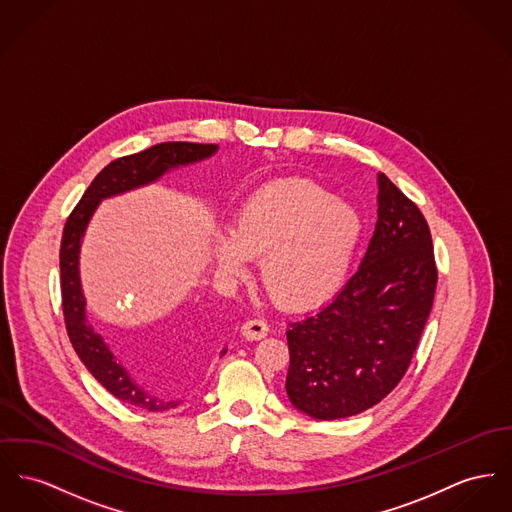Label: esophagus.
I'll return each instance as SVG.
<instances>
[{
    "instance_id": "esophagus-1",
    "label": "esophagus",
    "mask_w": 512,
    "mask_h": 512,
    "mask_svg": "<svg viewBox=\"0 0 512 512\" xmlns=\"http://www.w3.org/2000/svg\"><path fill=\"white\" fill-rule=\"evenodd\" d=\"M240 334L246 338V340H262L270 334V326L266 320L262 318H252V320H246L240 328Z\"/></svg>"
}]
</instances>
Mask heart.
Here are the masks:
<instances>
[{
  "instance_id": "heart-1",
  "label": "heart",
  "mask_w": 512,
  "mask_h": 512,
  "mask_svg": "<svg viewBox=\"0 0 512 512\" xmlns=\"http://www.w3.org/2000/svg\"><path fill=\"white\" fill-rule=\"evenodd\" d=\"M355 207L307 178H277L240 204L231 233L215 239L221 272L239 275L260 256V281L275 303L308 308L343 283L361 239Z\"/></svg>"
}]
</instances>
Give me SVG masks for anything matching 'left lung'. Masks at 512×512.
I'll use <instances>...</instances> for the list:
<instances>
[{
    "instance_id": "obj_1",
    "label": "left lung",
    "mask_w": 512,
    "mask_h": 512,
    "mask_svg": "<svg viewBox=\"0 0 512 512\" xmlns=\"http://www.w3.org/2000/svg\"><path fill=\"white\" fill-rule=\"evenodd\" d=\"M437 279L423 213L380 172L378 221L359 270L328 305L287 328L291 404L332 421L386 398L408 371Z\"/></svg>"
}]
</instances>
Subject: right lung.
I'll list each match as a JSON object with an SVG mask.
<instances>
[{"mask_svg": "<svg viewBox=\"0 0 512 512\" xmlns=\"http://www.w3.org/2000/svg\"><path fill=\"white\" fill-rule=\"evenodd\" d=\"M217 151L213 143H190V141H167L153 145L141 153L120 157L106 165L95 176L91 186L85 190L83 198L66 221L64 237L60 246V277H62V308L68 330L69 341L87 367L104 388L118 400L147 409V411H165L176 408L180 400H163L141 388L130 371L116 361L114 353L104 343L103 336L87 320L85 295L79 279V250L85 229L99 204L130 192L139 186L159 180L165 172L178 169L182 165H192L204 161ZM227 349L221 351L225 355Z\"/></svg>", "mask_w": 512, "mask_h": 512, "instance_id": "1", "label": "right lung"}]
</instances>
